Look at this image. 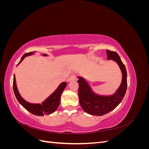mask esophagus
Here are the masks:
<instances>
[{
	"mask_svg": "<svg viewBox=\"0 0 149 149\" xmlns=\"http://www.w3.org/2000/svg\"><path fill=\"white\" fill-rule=\"evenodd\" d=\"M76 79V74H72L70 77L68 79V82H70L71 81H74Z\"/></svg>",
	"mask_w": 149,
	"mask_h": 149,
	"instance_id": "34e87169",
	"label": "esophagus"
}]
</instances>
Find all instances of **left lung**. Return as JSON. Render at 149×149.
I'll use <instances>...</instances> for the list:
<instances>
[{
	"label": "left lung",
	"mask_w": 149,
	"mask_h": 149,
	"mask_svg": "<svg viewBox=\"0 0 149 149\" xmlns=\"http://www.w3.org/2000/svg\"><path fill=\"white\" fill-rule=\"evenodd\" d=\"M108 60H112L119 66L122 73V81L118 89L111 95H100L93 91L91 86L84 78L78 76V96L81 107L90 115L102 116L114 109L124 98L127 90V71L118 53L107 49Z\"/></svg>",
	"instance_id": "1"
}]
</instances>
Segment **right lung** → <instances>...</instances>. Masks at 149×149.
Here are the masks:
<instances>
[{"label":"right lung","mask_w":149,"mask_h":149,"mask_svg":"<svg viewBox=\"0 0 149 149\" xmlns=\"http://www.w3.org/2000/svg\"><path fill=\"white\" fill-rule=\"evenodd\" d=\"M35 52H30L24 54L23 56L22 57L19 64L17 65H19L26 56L32 55ZM42 56H47L48 55L47 54H43ZM66 84L67 83L65 82L61 83L59 86H58V87L56 88L55 91H54L50 96H48L45 100L43 101L42 104H33L26 101L21 96L17 86L15 74L13 76V91H14L15 96L17 98V101H19V102L25 108V109L30 112V113L38 116L49 115L56 111V110L58 109V106L60 105L61 94L63 91H64L65 88H66Z\"/></svg>","instance_id":"obj_1"}]
</instances>
